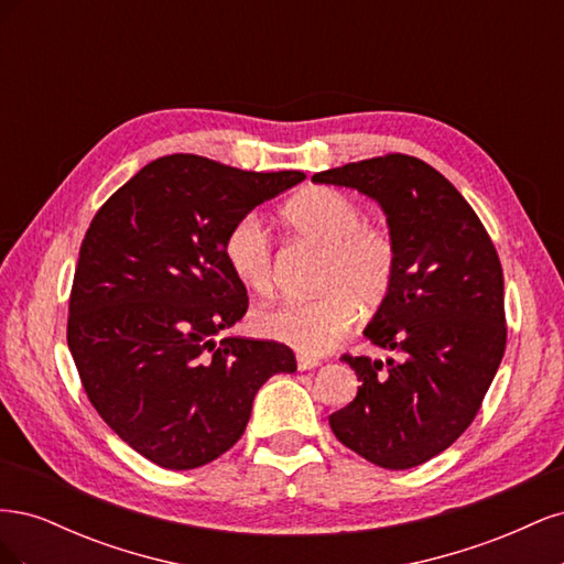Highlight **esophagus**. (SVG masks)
<instances>
[{"label": "esophagus", "instance_id": "1", "mask_svg": "<svg viewBox=\"0 0 564 564\" xmlns=\"http://www.w3.org/2000/svg\"><path fill=\"white\" fill-rule=\"evenodd\" d=\"M296 365H299V369H301V371H308V369H315V367H319V360H317V357L299 355V357H296Z\"/></svg>", "mask_w": 564, "mask_h": 564}]
</instances>
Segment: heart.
<instances>
[{
  "instance_id": "obj_1",
  "label": "heart",
  "mask_w": 564,
  "mask_h": 564,
  "mask_svg": "<svg viewBox=\"0 0 564 564\" xmlns=\"http://www.w3.org/2000/svg\"><path fill=\"white\" fill-rule=\"evenodd\" d=\"M280 220L296 240L322 249L315 272L317 296L284 299L259 308L253 329L303 355L327 352L360 311L388 296L398 270L392 235L365 220L362 204L329 185L305 187L289 199ZM224 261L247 292L265 294L272 284V247L253 214L237 218L224 237Z\"/></svg>"
}]
</instances>
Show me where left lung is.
Here are the masks:
<instances>
[{"label":"left lung","mask_w":564,"mask_h":564,"mask_svg":"<svg viewBox=\"0 0 564 564\" xmlns=\"http://www.w3.org/2000/svg\"><path fill=\"white\" fill-rule=\"evenodd\" d=\"M377 199L395 280L365 336L395 357L344 355L355 400L329 416L338 442L388 470L425 464L473 423L506 350L503 270L485 226L431 164L392 155L313 176Z\"/></svg>","instance_id":"8db88e82"}]
</instances>
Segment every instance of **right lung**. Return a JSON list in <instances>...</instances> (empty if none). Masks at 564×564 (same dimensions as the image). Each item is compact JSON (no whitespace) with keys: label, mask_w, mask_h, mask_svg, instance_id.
Masks as SVG:
<instances>
[{"label":"right lung","mask_w":564,"mask_h":564,"mask_svg":"<svg viewBox=\"0 0 564 564\" xmlns=\"http://www.w3.org/2000/svg\"><path fill=\"white\" fill-rule=\"evenodd\" d=\"M303 178L166 155L96 212L67 348L100 419L152 464L191 470L218 458L242 437L259 388L296 371L278 340L216 334L249 305L224 261L228 228Z\"/></svg>","instance_id":"1"}]
</instances>
